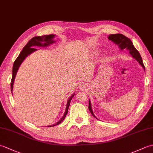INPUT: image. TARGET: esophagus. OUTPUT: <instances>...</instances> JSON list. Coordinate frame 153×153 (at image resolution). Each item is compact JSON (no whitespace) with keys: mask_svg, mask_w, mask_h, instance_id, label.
<instances>
[{"mask_svg":"<svg viewBox=\"0 0 153 153\" xmlns=\"http://www.w3.org/2000/svg\"><path fill=\"white\" fill-rule=\"evenodd\" d=\"M78 88H79V90L83 91V90L85 89V85H80L79 86Z\"/></svg>","mask_w":153,"mask_h":153,"instance_id":"obj_1","label":"esophagus"}]
</instances>
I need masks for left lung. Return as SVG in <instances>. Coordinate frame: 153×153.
<instances>
[{
  "label": "left lung",
  "instance_id": "left-lung-1",
  "mask_svg": "<svg viewBox=\"0 0 153 153\" xmlns=\"http://www.w3.org/2000/svg\"><path fill=\"white\" fill-rule=\"evenodd\" d=\"M108 39L110 41L113 42L114 43L118 45V47L121 51H123V49H125V48L128 50L129 54H131V56L138 62V63L141 65V66L143 68V70L145 71V68L143 63L141 55L139 54L138 51L135 48L134 45H133V43L129 39L126 37L125 35L120 33L110 35H108ZM89 110L90 112L91 113V114L95 117L96 119L99 120L95 116V115L94 114V113L93 112L91 103L90 99H89Z\"/></svg>",
  "mask_w": 153,
  "mask_h": 153
}]
</instances>
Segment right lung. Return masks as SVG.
<instances>
[{
	"label": "right lung",
	"mask_w": 153,
	"mask_h": 153,
	"mask_svg": "<svg viewBox=\"0 0 153 153\" xmlns=\"http://www.w3.org/2000/svg\"><path fill=\"white\" fill-rule=\"evenodd\" d=\"M55 36H56V35L54 34H51V35H43V36L34 37L32 38L31 40L29 41L27 45L24 47L23 50L21 51V53H19L18 58H16V60L14 61V64H13L12 77V82H11V84H10L12 93V91H13V87H14V83L16 74H17V72H18L19 66H20L22 63L25 59V58H26L28 55L31 54L32 53H33V52L36 51L37 50L35 48V47H47L48 46H49L50 45L55 43V42H56V41L54 40ZM74 95H75V93H73L72 95H71L69 97V98H68L67 104H66V110H65L62 117L60 118L59 121L57 122L56 123H54V124H53V125L48 126V127L57 126L58 124H60L62 122H63V120H64L65 117H66L67 113H68V108H69V106H70V101L71 100V99H72L73 97H74Z\"/></svg>",
	"instance_id": "right-lung-1"
}]
</instances>
